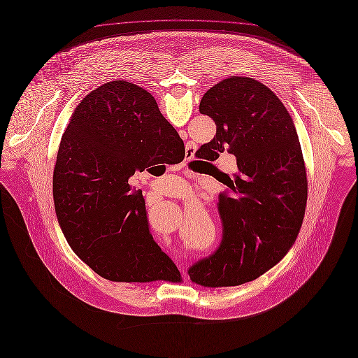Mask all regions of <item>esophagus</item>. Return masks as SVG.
I'll return each mask as SVG.
<instances>
[{"label": "esophagus", "mask_w": 358, "mask_h": 358, "mask_svg": "<svg viewBox=\"0 0 358 358\" xmlns=\"http://www.w3.org/2000/svg\"><path fill=\"white\" fill-rule=\"evenodd\" d=\"M187 153L188 156H189V159H192V157H194V153H195V148H192V147H188ZM183 273H185V271H183Z\"/></svg>", "instance_id": "obj_1"}]
</instances>
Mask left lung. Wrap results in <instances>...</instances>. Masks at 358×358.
Wrapping results in <instances>:
<instances>
[{
	"label": "left lung",
	"mask_w": 358,
	"mask_h": 358,
	"mask_svg": "<svg viewBox=\"0 0 358 358\" xmlns=\"http://www.w3.org/2000/svg\"><path fill=\"white\" fill-rule=\"evenodd\" d=\"M199 112L217 133L202 145L214 162L227 151L238 171L218 196L224 236L220 248L188 269L192 282L234 287L260 278L282 260L301 230L307 176L292 117L271 89L248 76H231L208 89Z\"/></svg>",
	"instance_id": "left-lung-1"
}]
</instances>
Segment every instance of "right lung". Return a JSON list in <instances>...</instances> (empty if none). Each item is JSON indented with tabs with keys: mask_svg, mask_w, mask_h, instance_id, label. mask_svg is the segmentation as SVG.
<instances>
[{
	"mask_svg": "<svg viewBox=\"0 0 358 358\" xmlns=\"http://www.w3.org/2000/svg\"><path fill=\"white\" fill-rule=\"evenodd\" d=\"M183 159V140L143 87L114 80L80 101L62 136L52 191L67 243L95 273L110 282L182 280L152 237L141 191L131 194L128 180Z\"/></svg>",
	"mask_w": 358,
	"mask_h": 358,
	"instance_id": "1",
	"label": "right lung"
}]
</instances>
